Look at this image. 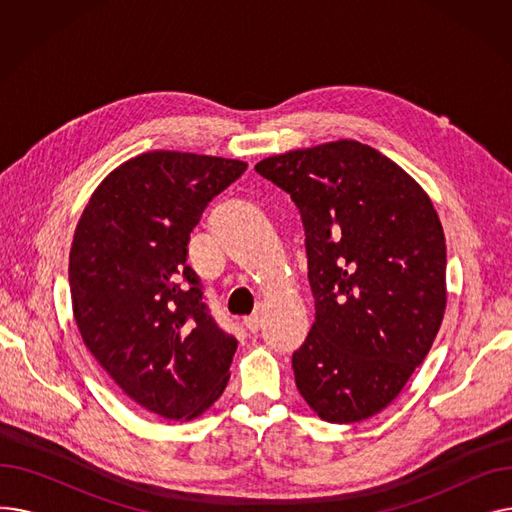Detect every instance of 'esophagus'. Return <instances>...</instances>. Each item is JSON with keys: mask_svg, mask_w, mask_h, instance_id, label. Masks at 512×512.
<instances>
[{"mask_svg": "<svg viewBox=\"0 0 512 512\" xmlns=\"http://www.w3.org/2000/svg\"><path fill=\"white\" fill-rule=\"evenodd\" d=\"M245 326L249 332H257L261 326V315L259 313H251L249 317H245Z\"/></svg>", "mask_w": 512, "mask_h": 512, "instance_id": "obj_1", "label": "esophagus"}]
</instances>
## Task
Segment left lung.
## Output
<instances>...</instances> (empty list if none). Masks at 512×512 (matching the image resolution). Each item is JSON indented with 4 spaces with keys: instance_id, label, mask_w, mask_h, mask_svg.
<instances>
[{
    "instance_id": "obj_1",
    "label": "left lung",
    "mask_w": 512,
    "mask_h": 512,
    "mask_svg": "<svg viewBox=\"0 0 512 512\" xmlns=\"http://www.w3.org/2000/svg\"><path fill=\"white\" fill-rule=\"evenodd\" d=\"M297 205L315 321L292 353L294 382L330 423L386 409L423 363L446 309V242L423 188L357 141L255 166Z\"/></svg>"
}]
</instances>
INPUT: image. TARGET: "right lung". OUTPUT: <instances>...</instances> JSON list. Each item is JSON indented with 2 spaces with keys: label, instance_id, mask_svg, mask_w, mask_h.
Instances as JSON below:
<instances>
[{
  "label": "right lung",
  "instance_id": "obj_1",
  "mask_svg": "<svg viewBox=\"0 0 512 512\" xmlns=\"http://www.w3.org/2000/svg\"><path fill=\"white\" fill-rule=\"evenodd\" d=\"M245 161L151 151L107 176L80 218L68 265L76 326L139 407L193 419L220 398L236 338L209 313L188 240Z\"/></svg>",
  "mask_w": 512,
  "mask_h": 512
}]
</instances>
